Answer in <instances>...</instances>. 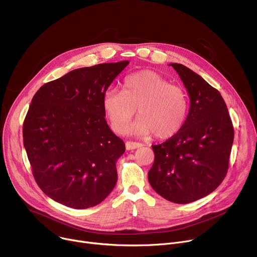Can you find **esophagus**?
I'll list each match as a JSON object with an SVG mask.
<instances>
[{"label": "esophagus", "instance_id": "obj_1", "mask_svg": "<svg viewBox=\"0 0 257 257\" xmlns=\"http://www.w3.org/2000/svg\"><path fill=\"white\" fill-rule=\"evenodd\" d=\"M143 145L139 144V143H134V142H127L126 143V150L131 151V150H135L138 148H142Z\"/></svg>", "mask_w": 257, "mask_h": 257}]
</instances>
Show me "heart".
Listing matches in <instances>:
<instances>
[{"label":"heart","mask_w":257,"mask_h":257,"mask_svg":"<svg viewBox=\"0 0 257 257\" xmlns=\"http://www.w3.org/2000/svg\"><path fill=\"white\" fill-rule=\"evenodd\" d=\"M103 110L116 133H124L134 118L138 121L131 133L158 139H168L182 128L188 115V96L182 88L153 71H142L128 76L123 90H107L102 99Z\"/></svg>","instance_id":"b5f03b06"}]
</instances>
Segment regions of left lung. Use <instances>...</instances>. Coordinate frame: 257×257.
<instances>
[{
    "label": "left lung",
    "mask_w": 257,
    "mask_h": 257,
    "mask_svg": "<svg viewBox=\"0 0 257 257\" xmlns=\"http://www.w3.org/2000/svg\"><path fill=\"white\" fill-rule=\"evenodd\" d=\"M190 96L182 128L168 141L152 146V188L164 199L188 204L211 194L224 179L234 128L218 90L180 63H170Z\"/></svg>",
    "instance_id": "obj_1"
}]
</instances>
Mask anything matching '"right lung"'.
<instances>
[{
    "instance_id": "1",
    "label": "right lung",
    "mask_w": 257,
    "mask_h": 257,
    "mask_svg": "<svg viewBox=\"0 0 257 257\" xmlns=\"http://www.w3.org/2000/svg\"><path fill=\"white\" fill-rule=\"evenodd\" d=\"M128 60L77 68L43 85L23 123L34 177L52 200L75 209L101 203L118 179L125 144L109 129L104 93Z\"/></svg>"
}]
</instances>
